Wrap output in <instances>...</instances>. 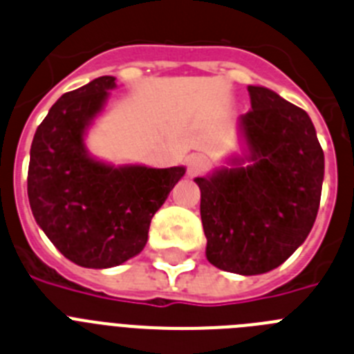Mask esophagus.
Listing matches in <instances>:
<instances>
[{
  "mask_svg": "<svg viewBox=\"0 0 354 354\" xmlns=\"http://www.w3.org/2000/svg\"><path fill=\"white\" fill-rule=\"evenodd\" d=\"M208 167H210V162H208L207 156L192 155L187 160V171H189L190 176H199L205 171H208Z\"/></svg>",
  "mask_w": 354,
  "mask_h": 354,
  "instance_id": "1",
  "label": "esophagus"
}]
</instances>
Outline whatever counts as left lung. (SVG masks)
I'll use <instances>...</instances> for the list:
<instances>
[{
	"mask_svg": "<svg viewBox=\"0 0 354 354\" xmlns=\"http://www.w3.org/2000/svg\"><path fill=\"white\" fill-rule=\"evenodd\" d=\"M241 118L250 165L196 178L207 258L228 272L276 269L312 230L321 203L324 153L308 113L266 87H248Z\"/></svg>",
	"mask_w": 354,
	"mask_h": 354,
	"instance_id": "1",
	"label": "left lung"
}]
</instances>
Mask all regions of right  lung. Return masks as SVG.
I'll return each mask as SVG.
<instances>
[{
    "label": "right lung",
    "instance_id": "1",
    "mask_svg": "<svg viewBox=\"0 0 354 354\" xmlns=\"http://www.w3.org/2000/svg\"><path fill=\"white\" fill-rule=\"evenodd\" d=\"M113 76L64 94L39 124L30 149L33 217L76 266L106 269L139 254L147 232L185 167H112L85 151L84 131L103 109Z\"/></svg>",
    "mask_w": 354,
    "mask_h": 354
}]
</instances>
